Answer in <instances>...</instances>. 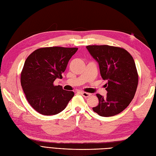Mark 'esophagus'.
I'll return each instance as SVG.
<instances>
[{"mask_svg":"<svg viewBox=\"0 0 156 156\" xmlns=\"http://www.w3.org/2000/svg\"><path fill=\"white\" fill-rule=\"evenodd\" d=\"M81 94H82V96L84 98H88L89 96H91V94L88 93V92H82Z\"/></svg>","mask_w":156,"mask_h":156,"instance_id":"1","label":"esophagus"}]
</instances>
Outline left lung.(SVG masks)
<instances>
[{
  "label": "left lung",
  "mask_w": 156,
  "mask_h": 156,
  "mask_svg": "<svg viewBox=\"0 0 156 156\" xmlns=\"http://www.w3.org/2000/svg\"><path fill=\"white\" fill-rule=\"evenodd\" d=\"M89 53L99 64L107 91L106 96L97 94L98 105L93 111L101 116L119 114L129 105L138 85L139 76L134 60L129 52L119 47L88 45Z\"/></svg>",
  "instance_id": "left-lung-1"
}]
</instances>
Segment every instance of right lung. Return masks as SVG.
Listing matches in <instances>:
<instances>
[{
  "label": "right lung",
  "mask_w": 156,
  "mask_h": 156,
  "mask_svg": "<svg viewBox=\"0 0 156 156\" xmlns=\"http://www.w3.org/2000/svg\"><path fill=\"white\" fill-rule=\"evenodd\" d=\"M77 48L49 47L35 50L28 56L21 73V84L32 107L44 115L62 111L74 96L72 91L54 85L56 78L62 79Z\"/></svg>",
  "instance_id": "obj_1"
}]
</instances>
